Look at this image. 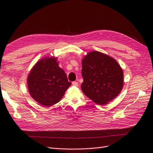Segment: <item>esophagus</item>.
Returning a JSON list of instances; mask_svg holds the SVG:
<instances>
[{
  "instance_id": "1",
  "label": "esophagus",
  "mask_w": 153,
  "mask_h": 153,
  "mask_svg": "<svg viewBox=\"0 0 153 153\" xmlns=\"http://www.w3.org/2000/svg\"><path fill=\"white\" fill-rule=\"evenodd\" d=\"M72 85L74 86H78V82L77 81H74L72 82Z\"/></svg>"
}]
</instances>
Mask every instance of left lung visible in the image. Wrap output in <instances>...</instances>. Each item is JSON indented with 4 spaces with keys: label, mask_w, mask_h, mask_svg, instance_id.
I'll return each mask as SVG.
<instances>
[{
    "label": "left lung",
    "mask_w": 153,
    "mask_h": 153,
    "mask_svg": "<svg viewBox=\"0 0 153 153\" xmlns=\"http://www.w3.org/2000/svg\"><path fill=\"white\" fill-rule=\"evenodd\" d=\"M82 67L81 90L95 103L106 105L119 94L123 86V74L114 58L93 51L84 56Z\"/></svg>",
    "instance_id": "obj_1"
}]
</instances>
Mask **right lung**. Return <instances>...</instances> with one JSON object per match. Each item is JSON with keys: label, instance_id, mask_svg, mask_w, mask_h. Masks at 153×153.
<instances>
[{"label": "right lung", "instance_id": "add662e5", "mask_svg": "<svg viewBox=\"0 0 153 153\" xmlns=\"http://www.w3.org/2000/svg\"><path fill=\"white\" fill-rule=\"evenodd\" d=\"M27 80L31 97L43 106L58 103L71 85L54 56L44 57L36 62Z\"/></svg>", "mask_w": 153, "mask_h": 153}]
</instances>
